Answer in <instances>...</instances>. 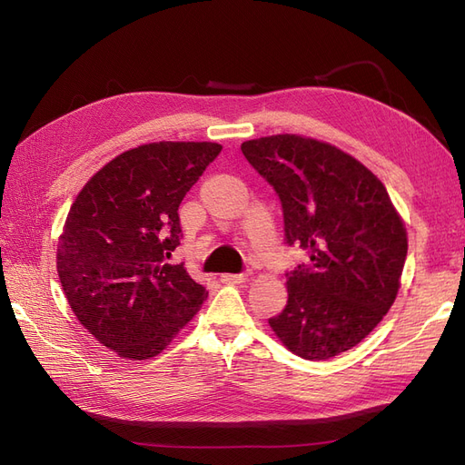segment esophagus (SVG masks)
<instances>
[{"label": "esophagus", "instance_id": "obj_1", "mask_svg": "<svg viewBox=\"0 0 465 465\" xmlns=\"http://www.w3.org/2000/svg\"><path fill=\"white\" fill-rule=\"evenodd\" d=\"M221 281L223 283H244L248 281V273H223Z\"/></svg>", "mask_w": 465, "mask_h": 465}]
</instances>
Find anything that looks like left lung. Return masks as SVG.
<instances>
[{"mask_svg": "<svg viewBox=\"0 0 465 465\" xmlns=\"http://www.w3.org/2000/svg\"><path fill=\"white\" fill-rule=\"evenodd\" d=\"M283 205L285 241L308 252L287 273L289 301L270 326L289 351L326 361L361 343L400 291L407 232L367 166L330 143L281 134L241 145Z\"/></svg>", "mask_w": 465, "mask_h": 465, "instance_id": "8db88e82", "label": "left lung"}]
</instances>
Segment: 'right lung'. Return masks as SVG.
I'll return each instance as SVG.
<instances>
[{
	"instance_id": "1",
	"label": "right lung",
	"mask_w": 465,
	"mask_h": 465,
	"mask_svg": "<svg viewBox=\"0 0 465 465\" xmlns=\"http://www.w3.org/2000/svg\"><path fill=\"white\" fill-rule=\"evenodd\" d=\"M211 142H159L124 151L69 209L58 241L60 283L77 320L124 359L159 355L200 311L207 291L184 263L178 207L221 153Z\"/></svg>"
}]
</instances>
